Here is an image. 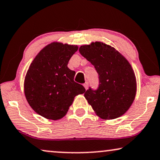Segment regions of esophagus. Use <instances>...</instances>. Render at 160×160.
I'll list each match as a JSON object with an SVG mask.
<instances>
[{
  "label": "esophagus",
  "instance_id": "34e87169",
  "mask_svg": "<svg viewBox=\"0 0 160 160\" xmlns=\"http://www.w3.org/2000/svg\"><path fill=\"white\" fill-rule=\"evenodd\" d=\"M84 87L85 89H88V87H89V84H88V83H87V82L84 83Z\"/></svg>",
  "mask_w": 160,
  "mask_h": 160
}]
</instances>
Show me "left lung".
Returning a JSON list of instances; mask_svg holds the SVG:
<instances>
[{
    "label": "left lung",
    "mask_w": 160,
    "mask_h": 160,
    "mask_svg": "<svg viewBox=\"0 0 160 160\" xmlns=\"http://www.w3.org/2000/svg\"><path fill=\"white\" fill-rule=\"evenodd\" d=\"M79 52L99 76V87L84 93L96 115L102 119H113L124 114L134 101L136 78L128 60L114 47L95 41L82 45Z\"/></svg>",
    "instance_id": "1"
}]
</instances>
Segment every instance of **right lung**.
Masks as SVG:
<instances>
[{
	"label": "right lung",
	"instance_id": "right-lung-1",
	"mask_svg": "<svg viewBox=\"0 0 160 160\" xmlns=\"http://www.w3.org/2000/svg\"><path fill=\"white\" fill-rule=\"evenodd\" d=\"M78 48L52 42L39 52L28 70L24 82L26 100L33 111L46 119H62L74 98L86 91L74 82L76 72L68 68Z\"/></svg>",
	"mask_w": 160,
	"mask_h": 160
}]
</instances>
